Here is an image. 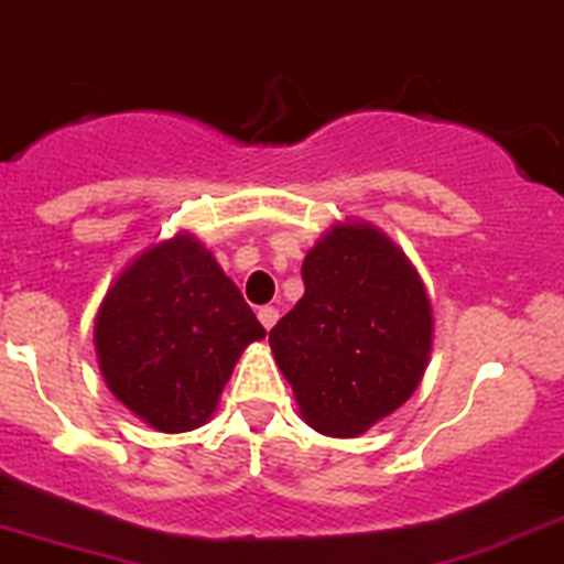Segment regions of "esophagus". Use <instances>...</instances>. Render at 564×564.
<instances>
[{"mask_svg":"<svg viewBox=\"0 0 564 564\" xmlns=\"http://www.w3.org/2000/svg\"><path fill=\"white\" fill-rule=\"evenodd\" d=\"M259 322H262L264 325V330H271L273 325H276V319H279V311L273 305H264V307H259Z\"/></svg>","mask_w":564,"mask_h":564,"instance_id":"esophagus-1","label":"esophagus"}]
</instances>
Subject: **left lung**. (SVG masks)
<instances>
[{"mask_svg": "<svg viewBox=\"0 0 564 564\" xmlns=\"http://www.w3.org/2000/svg\"><path fill=\"white\" fill-rule=\"evenodd\" d=\"M305 296L271 330L302 420L356 440L402 408L433 345L425 282L405 250L368 223L330 225L302 262Z\"/></svg>", "mask_w": 564, "mask_h": 564, "instance_id": "8db88e82", "label": "left lung"}]
</instances>
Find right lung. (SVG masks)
<instances>
[{
    "instance_id": "add662e5",
    "label": "right lung",
    "mask_w": 564,
    "mask_h": 564,
    "mask_svg": "<svg viewBox=\"0 0 564 564\" xmlns=\"http://www.w3.org/2000/svg\"><path fill=\"white\" fill-rule=\"evenodd\" d=\"M264 328L194 234L144 248L110 282L94 345L110 393L162 433L214 416L225 384Z\"/></svg>"
}]
</instances>
